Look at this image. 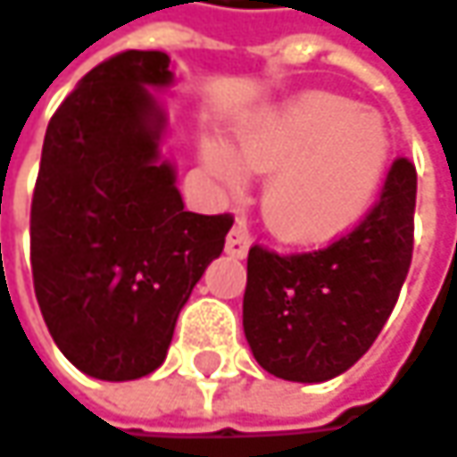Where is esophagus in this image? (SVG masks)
Returning <instances> with one entry per match:
<instances>
[{
	"label": "esophagus",
	"instance_id": "1",
	"mask_svg": "<svg viewBox=\"0 0 457 457\" xmlns=\"http://www.w3.org/2000/svg\"><path fill=\"white\" fill-rule=\"evenodd\" d=\"M249 234L245 231V226H234L231 231H228V237H226V252L231 254V257H237V260H242L246 257V252H249Z\"/></svg>",
	"mask_w": 457,
	"mask_h": 457
}]
</instances>
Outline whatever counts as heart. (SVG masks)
Masks as SVG:
<instances>
[{"mask_svg":"<svg viewBox=\"0 0 457 457\" xmlns=\"http://www.w3.org/2000/svg\"><path fill=\"white\" fill-rule=\"evenodd\" d=\"M203 158L231 192L246 174L270 177L262 218L286 245H322L372 208L390 163V132L359 104L310 90L246 121L234 153L205 140Z\"/></svg>","mask_w":457,"mask_h":457,"instance_id":"obj_1","label":"heart"}]
</instances>
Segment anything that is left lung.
I'll return each mask as SVG.
<instances>
[{
  "label": "left lung",
  "mask_w": 457,
  "mask_h": 457,
  "mask_svg": "<svg viewBox=\"0 0 457 457\" xmlns=\"http://www.w3.org/2000/svg\"><path fill=\"white\" fill-rule=\"evenodd\" d=\"M413 208L416 169L398 158L375 211L348 237L288 257L249 249L245 336L265 372L328 382L372 348L411 268Z\"/></svg>",
  "instance_id": "1"
}]
</instances>
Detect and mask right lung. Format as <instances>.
Returning <instances> with one entry per match:
<instances>
[{
    "instance_id": "1",
    "label": "right lung",
    "mask_w": 457,
    "mask_h": 457,
    "mask_svg": "<svg viewBox=\"0 0 457 457\" xmlns=\"http://www.w3.org/2000/svg\"><path fill=\"white\" fill-rule=\"evenodd\" d=\"M163 51L93 67L51 116L30 208V268L59 351L85 375L155 372L177 317L220 257L231 215L184 211L163 158L174 85Z\"/></svg>"
}]
</instances>
